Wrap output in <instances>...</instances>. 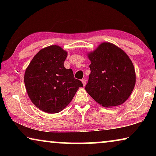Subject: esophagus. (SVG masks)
Wrapping results in <instances>:
<instances>
[{"mask_svg":"<svg viewBox=\"0 0 156 156\" xmlns=\"http://www.w3.org/2000/svg\"><path fill=\"white\" fill-rule=\"evenodd\" d=\"M82 84L84 86H85V85L87 84V80H85V79H83V80H82Z\"/></svg>","mask_w":156,"mask_h":156,"instance_id":"obj_1","label":"esophagus"}]
</instances>
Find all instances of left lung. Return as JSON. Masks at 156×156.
Masks as SVG:
<instances>
[{
  "mask_svg": "<svg viewBox=\"0 0 156 156\" xmlns=\"http://www.w3.org/2000/svg\"><path fill=\"white\" fill-rule=\"evenodd\" d=\"M88 57L91 73L85 89L105 107L124 103L136 84L133 65L124 51L110 42H103Z\"/></svg>",
  "mask_w": 156,
  "mask_h": 156,
  "instance_id": "left-lung-1",
  "label": "left lung"
}]
</instances>
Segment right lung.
I'll list each match as a JSON object with an SVG mask.
<instances>
[{
    "label": "right lung",
    "mask_w": 156,
    "mask_h": 156,
    "mask_svg": "<svg viewBox=\"0 0 156 156\" xmlns=\"http://www.w3.org/2000/svg\"><path fill=\"white\" fill-rule=\"evenodd\" d=\"M67 52L58 45L40 50L25 72L24 82L31 101L42 112L56 114L70 103L83 84L71 69L64 67Z\"/></svg>",
    "instance_id": "obj_1"
}]
</instances>
